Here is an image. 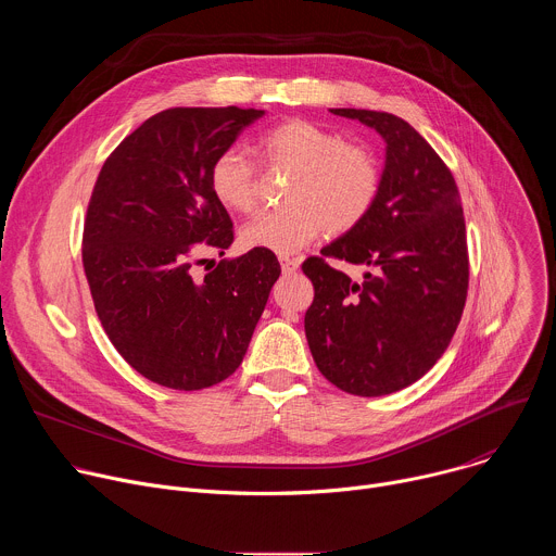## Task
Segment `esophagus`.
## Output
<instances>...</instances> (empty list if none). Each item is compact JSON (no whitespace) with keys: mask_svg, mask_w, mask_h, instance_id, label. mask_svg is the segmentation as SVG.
Segmentation results:
<instances>
[{"mask_svg":"<svg viewBox=\"0 0 556 556\" xmlns=\"http://www.w3.org/2000/svg\"><path fill=\"white\" fill-rule=\"evenodd\" d=\"M279 264H281V270L286 273V275H292V273H296L299 270V266H301V260L299 257H279Z\"/></svg>","mask_w":556,"mask_h":556,"instance_id":"1","label":"esophagus"}]
</instances>
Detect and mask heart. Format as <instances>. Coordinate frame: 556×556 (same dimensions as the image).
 Here are the masks:
<instances>
[{"label":"heart","mask_w":556,"mask_h":556,"mask_svg":"<svg viewBox=\"0 0 556 556\" xmlns=\"http://www.w3.org/2000/svg\"><path fill=\"white\" fill-rule=\"evenodd\" d=\"M264 167L292 172L286 206L264 211L242 228L253 251L290 255L321 232H345L361 224L376 202L380 174L376 157L361 144L309 121H283L257 140ZM222 206L251 213L257 204V172L240 149L222 151L208 172Z\"/></svg>","instance_id":"obj_1"}]
</instances>
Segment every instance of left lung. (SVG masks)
Wrapping results in <instances>:
<instances>
[{"instance_id": "obj_1", "label": "left lung", "mask_w": 556, "mask_h": 556, "mask_svg": "<svg viewBox=\"0 0 556 556\" xmlns=\"http://www.w3.org/2000/svg\"><path fill=\"white\" fill-rule=\"evenodd\" d=\"M330 112L382 136L384 169L365 219L301 266L314 286L305 339L332 384L369 399L409 387L448 348L468 290L466 226L453 174L407 121ZM326 256L370 270L356 285Z\"/></svg>"}]
</instances>
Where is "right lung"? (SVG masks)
<instances>
[{"instance_id": "right-lung-1", "label": "right lung", "mask_w": 556, "mask_h": 556, "mask_svg": "<svg viewBox=\"0 0 556 556\" xmlns=\"http://www.w3.org/2000/svg\"><path fill=\"white\" fill-rule=\"evenodd\" d=\"M264 110L172 108L147 118L105 161L86 215L84 268L105 334L144 378L195 391L242 365L281 266L270 251L191 264L232 244L208 185L215 157Z\"/></svg>"}]
</instances>
